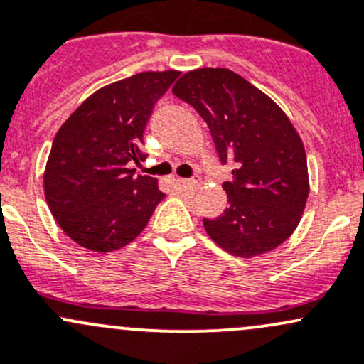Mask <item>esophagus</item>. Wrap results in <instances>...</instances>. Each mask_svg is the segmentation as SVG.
<instances>
[{"label": "esophagus", "instance_id": "1", "mask_svg": "<svg viewBox=\"0 0 364 364\" xmlns=\"http://www.w3.org/2000/svg\"><path fill=\"white\" fill-rule=\"evenodd\" d=\"M176 185H178V188L181 190H197L198 188V181L197 179H178L176 181Z\"/></svg>", "mask_w": 364, "mask_h": 364}]
</instances>
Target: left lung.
Masks as SVG:
<instances>
[{
	"mask_svg": "<svg viewBox=\"0 0 364 364\" xmlns=\"http://www.w3.org/2000/svg\"><path fill=\"white\" fill-rule=\"evenodd\" d=\"M172 94L204 118L221 166L228 208L208 220L209 237L250 258L272 251L296 228L309 197L304 144L282 109L247 80L225 68L186 73Z\"/></svg>",
	"mask_w": 364,
	"mask_h": 364,
	"instance_id": "left-lung-1",
	"label": "left lung"
}]
</instances>
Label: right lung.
I'll return each instance as SVG.
<instances>
[{
	"instance_id": "add662e5",
	"label": "right lung",
	"mask_w": 364,
	"mask_h": 364,
	"mask_svg": "<svg viewBox=\"0 0 364 364\" xmlns=\"http://www.w3.org/2000/svg\"><path fill=\"white\" fill-rule=\"evenodd\" d=\"M178 71L139 73L92 94L55 134L45 169V197L76 244L109 252L132 242L166 193L127 164L144 160L143 134Z\"/></svg>"
}]
</instances>
